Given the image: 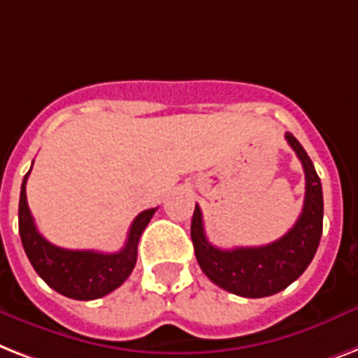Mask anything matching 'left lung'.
<instances>
[{"instance_id":"obj_1","label":"left lung","mask_w":358,"mask_h":358,"mask_svg":"<svg viewBox=\"0 0 358 358\" xmlns=\"http://www.w3.org/2000/svg\"><path fill=\"white\" fill-rule=\"evenodd\" d=\"M305 173V200L296 224L281 239L264 246L220 250L208 241L199 204L191 220V239L200 268L215 285L243 298H264L287 289L309 266L320 245L324 196L315 165L300 141L285 134Z\"/></svg>"}]
</instances>
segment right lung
<instances>
[{"label": "right lung", "mask_w": 358, "mask_h": 358, "mask_svg": "<svg viewBox=\"0 0 358 358\" xmlns=\"http://www.w3.org/2000/svg\"><path fill=\"white\" fill-rule=\"evenodd\" d=\"M29 173L23 176L22 191H20L18 226L23 250L36 274L51 289L57 290L58 294L83 301L103 298L121 287L136 266L139 237L152 219L156 208L145 209L134 219L123 250L115 254L60 248L43 239L34 224L25 194Z\"/></svg>", "instance_id": "1"}]
</instances>
